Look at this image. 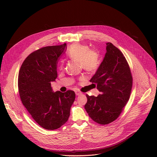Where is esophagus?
I'll use <instances>...</instances> for the list:
<instances>
[{"label":"esophagus","instance_id":"1","mask_svg":"<svg viewBox=\"0 0 157 157\" xmlns=\"http://www.w3.org/2000/svg\"><path fill=\"white\" fill-rule=\"evenodd\" d=\"M75 93H76V96H79V95L82 94V93H81V92H80V91H76V92H75Z\"/></svg>","mask_w":157,"mask_h":157}]
</instances>
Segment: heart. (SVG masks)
Returning <instances> with one entry per match:
<instances>
[{
  "mask_svg": "<svg viewBox=\"0 0 157 157\" xmlns=\"http://www.w3.org/2000/svg\"><path fill=\"white\" fill-rule=\"evenodd\" d=\"M67 56L72 59L79 61L82 68L87 71H93L99 66V55L94 50H89L84 44H73L67 51ZM60 64L59 68L62 69Z\"/></svg>",
  "mask_w": 157,
  "mask_h": 157,
  "instance_id": "1",
  "label": "heart"
}]
</instances>
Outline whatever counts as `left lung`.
<instances>
[{"mask_svg":"<svg viewBox=\"0 0 157 157\" xmlns=\"http://www.w3.org/2000/svg\"><path fill=\"white\" fill-rule=\"evenodd\" d=\"M106 53L90 82L97 85L100 94H86L84 108L96 122L105 125L114 121L129 99L132 77L122 53L111 43H106Z\"/></svg>","mask_w":157,"mask_h":157,"instance_id":"8db88e82","label":"left lung"}]
</instances>
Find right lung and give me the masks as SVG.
Returning a JSON list of instances; mask_svg holds the SVG:
<instances>
[{
	"instance_id": "add662e5",
	"label": "right lung",
	"mask_w": 157,
	"mask_h": 157,
	"mask_svg": "<svg viewBox=\"0 0 157 157\" xmlns=\"http://www.w3.org/2000/svg\"><path fill=\"white\" fill-rule=\"evenodd\" d=\"M66 44L41 48L30 54L22 63L18 87L22 104L33 119L47 130L59 128L68 120L75 99L73 91L54 93L51 82L58 76L57 64Z\"/></svg>"
}]
</instances>
